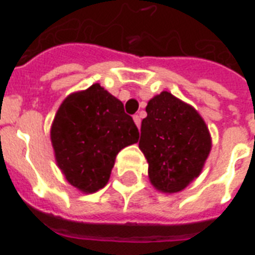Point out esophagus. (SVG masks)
<instances>
[{"label":"esophagus","instance_id":"34e87169","mask_svg":"<svg viewBox=\"0 0 255 255\" xmlns=\"http://www.w3.org/2000/svg\"><path fill=\"white\" fill-rule=\"evenodd\" d=\"M133 122L136 124V127H140V116H139V115H135V116H133Z\"/></svg>","mask_w":255,"mask_h":255}]
</instances>
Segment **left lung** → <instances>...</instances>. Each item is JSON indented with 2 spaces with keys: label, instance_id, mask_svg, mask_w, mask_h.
Masks as SVG:
<instances>
[{
  "label": "left lung",
  "instance_id": "left-lung-1",
  "mask_svg": "<svg viewBox=\"0 0 255 255\" xmlns=\"http://www.w3.org/2000/svg\"><path fill=\"white\" fill-rule=\"evenodd\" d=\"M139 149L155 190L179 192L197 179L212 149L206 123L191 105L162 91L147 102Z\"/></svg>",
  "mask_w": 255,
  "mask_h": 255
}]
</instances>
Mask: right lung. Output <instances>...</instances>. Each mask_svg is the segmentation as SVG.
Listing matches in <instances>:
<instances>
[{
	"instance_id": "right-lung-1",
	"label": "right lung",
	"mask_w": 255,
	"mask_h": 255,
	"mask_svg": "<svg viewBox=\"0 0 255 255\" xmlns=\"http://www.w3.org/2000/svg\"><path fill=\"white\" fill-rule=\"evenodd\" d=\"M50 139L67 182L79 191L93 194L105 187L116 155L138 142L139 131L122 101L95 83L63 101Z\"/></svg>"
}]
</instances>
